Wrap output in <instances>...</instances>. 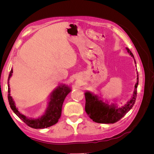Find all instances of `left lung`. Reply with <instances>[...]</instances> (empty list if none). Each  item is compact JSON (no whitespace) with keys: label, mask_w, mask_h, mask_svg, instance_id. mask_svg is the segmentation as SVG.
<instances>
[{"label":"left lung","mask_w":154,"mask_h":154,"mask_svg":"<svg viewBox=\"0 0 154 154\" xmlns=\"http://www.w3.org/2000/svg\"><path fill=\"white\" fill-rule=\"evenodd\" d=\"M126 49L128 54L134 58L135 64H136V60L131 51L127 48H126ZM137 83L134 86L135 88L131 98L123 106H118L116 103L109 104L107 100L104 101L101 96L94 94V92L88 91L85 92V112L93 122L98 123H114L122 118L130 110L136 102L137 97V88L139 83L137 72Z\"/></svg>","instance_id":"obj_1"}]
</instances>
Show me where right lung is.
Wrapping results in <instances>:
<instances>
[{
    "mask_svg": "<svg viewBox=\"0 0 154 154\" xmlns=\"http://www.w3.org/2000/svg\"><path fill=\"white\" fill-rule=\"evenodd\" d=\"M13 69H11L9 74L8 80V101L11 109L18 118L22 119L29 127L39 129L51 127L58 122L62 114V109L63 101L69 93L72 91L71 87L66 84H60L53 92L51 93L48 97V101L47 107L44 111V113L41 116L36 118H32L27 117L25 115L20 113L16 107L15 101L10 94V80L12 76Z\"/></svg>",
    "mask_w": 154,
    "mask_h": 154,
    "instance_id": "1",
    "label": "right lung"
}]
</instances>
